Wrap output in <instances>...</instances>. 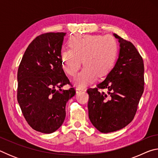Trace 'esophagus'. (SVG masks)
I'll use <instances>...</instances> for the list:
<instances>
[{"instance_id":"1","label":"esophagus","mask_w":158,"mask_h":158,"mask_svg":"<svg viewBox=\"0 0 158 158\" xmlns=\"http://www.w3.org/2000/svg\"><path fill=\"white\" fill-rule=\"evenodd\" d=\"M85 89H81V88H77L76 89V93H79L81 91H85Z\"/></svg>"}]
</instances>
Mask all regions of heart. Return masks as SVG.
<instances>
[{
	"instance_id": "1",
	"label": "heart",
	"mask_w": 158,
	"mask_h": 158,
	"mask_svg": "<svg viewBox=\"0 0 158 158\" xmlns=\"http://www.w3.org/2000/svg\"><path fill=\"white\" fill-rule=\"evenodd\" d=\"M69 49L61 52L62 66L71 77L77 75L83 63L84 69L74 80V84L83 88L110 73L116 62L118 44L113 37L85 35L73 37Z\"/></svg>"
}]
</instances>
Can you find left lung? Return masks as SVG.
I'll return each mask as SVG.
<instances>
[{
  "instance_id": "8db88e82",
  "label": "left lung",
  "mask_w": 158,
  "mask_h": 158,
  "mask_svg": "<svg viewBox=\"0 0 158 158\" xmlns=\"http://www.w3.org/2000/svg\"><path fill=\"white\" fill-rule=\"evenodd\" d=\"M114 35L121 47L116 65L105 81L87 90L89 119L102 133L121 130L132 121L144 89L142 57L132 42Z\"/></svg>"
}]
</instances>
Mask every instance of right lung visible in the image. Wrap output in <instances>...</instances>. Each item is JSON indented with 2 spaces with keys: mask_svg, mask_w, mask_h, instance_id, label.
<instances>
[{
  "mask_svg": "<svg viewBox=\"0 0 158 158\" xmlns=\"http://www.w3.org/2000/svg\"><path fill=\"white\" fill-rule=\"evenodd\" d=\"M65 35L47 33L36 37L28 45L19 66V105L28 125L42 133H52L62 125L66 103L76 93L74 88L61 89L63 85L71 84L60 58Z\"/></svg>",
  "mask_w": 158,
  "mask_h": 158,
  "instance_id": "1",
  "label": "right lung"
}]
</instances>
